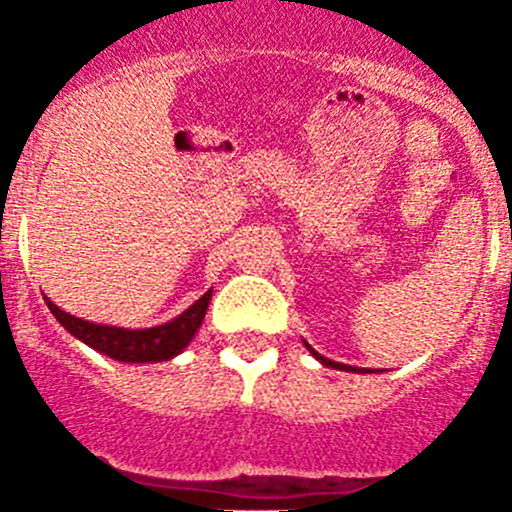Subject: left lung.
Here are the masks:
<instances>
[{"mask_svg": "<svg viewBox=\"0 0 512 512\" xmlns=\"http://www.w3.org/2000/svg\"><path fill=\"white\" fill-rule=\"evenodd\" d=\"M305 346H307V351H310V354L315 356V359H318L320 364H323V366H330V369H341V372H361L359 366H346V364H338V361H330V359H325V356H320L318 351H315V348L310 346V343H305ZM366 372H372V369H366Z\"/></svg>", "mask_w": 512, "mask_h": 512, "instance_id": "left-lung-1", "label": "left lung"}]
</instances>
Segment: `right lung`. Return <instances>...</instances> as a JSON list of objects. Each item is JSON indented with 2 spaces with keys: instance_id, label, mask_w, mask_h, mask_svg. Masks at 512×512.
Returning a JSON list of instances; mask_svg holds the SVG:
<instances>
[{
  "instance_id": "add662e5",
  "label": "right lung",
  "mask_w": 512,
  "mask_h": 512,
  "mask_svg": "<svg viewBox=\"0 0 512 512\" xmlns=\"http://www.w3.org/2000/svg\"><path fill=\"white\" fill-rule=\"evenodd\" d=\"M212 289H207L200 300L189 305L182 315H176L174 320L156 328H117V325H102L92 323V320H81L71 312L61 310L53 305L48 297V310L56 315L58 323L69 330L71 336L79 338L81 343H87L89 348L99 351V354L110 356L115 361H125V364H156V361H169L179 356L194 333L200 330L202 320H205L207 305H210Z\"/></svg>"
}]
</instances>
